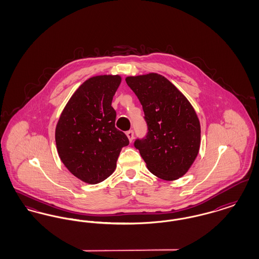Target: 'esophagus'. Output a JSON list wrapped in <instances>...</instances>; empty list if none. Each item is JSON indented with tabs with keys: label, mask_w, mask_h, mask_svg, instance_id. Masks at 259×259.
I'll use <instances>...</instances> for the list:
<instances>
[{
	"label": "esophagus",
	"mask_w": 259,
	"mask_h": 259,
	"mask_svg": "<svg viewBox=\"0 0 259 259\" xmlns=\"http://www.w3.org/2000/svg\"><path fill=\"white\" fill-rule=\"evenodd\" d=\"M126 136L128 137L129 141H130V142H132V141H133V139H134V132H133V130H129V131H127V132H126Z\"/></svg>",
	"instance_id": "34e87169"
}]
</instances>
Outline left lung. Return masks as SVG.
<instances>
[{
	"mask_svg": "<svg viewBox=\"0 0 259 259\" xmlns=\"http://www.w3.org/2000/svg\"><path fill=\"white\" fill-rule=\"evenodd\" d=\"M143 106L148 134L134 146L149 172L164 181L185 175L197 157L201 127L196 111L165 76L155 73L127 76Z\"/></svg>",
	"mask_w": 259,
	"mask_h": 259,
	"instance_id": "8db88e82",
	"label": "left lung"
}]
</instances>
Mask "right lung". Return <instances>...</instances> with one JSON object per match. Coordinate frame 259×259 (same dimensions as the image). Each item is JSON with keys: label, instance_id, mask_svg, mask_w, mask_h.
Segmentation results:
<instances>
[{"label": "right lung", "instance_id": "right-lung-1", "mask_svg": "<svg viewBox=\"0 0 259 259\" xmlns=\"http://www.w3.org/2000/svg\"><path fill=\"white\" fill-rule=\"evenodd\" d=\"M121 82L118 74L92 76L78 87L62 111L55 129L59 157L80 181L96 185L116 168L121 148L129 145L115 128L112 97Z\"/></svg>", "mask_w": 259, "mask_h": 259}]
</instances>
